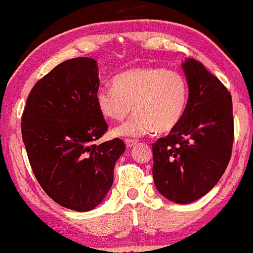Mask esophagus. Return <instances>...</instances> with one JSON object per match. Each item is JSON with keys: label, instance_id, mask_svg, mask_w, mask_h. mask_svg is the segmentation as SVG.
Here are the masks:
<instances>
[{"label": "esophagus", "instance_id": "1", "mask_svg": "<svg viewBox=\"0 0 253 253\" xmlns=\"http://www.w3.org/2000/svg\"><path fill=\"white\" fill-rule=\"evenodd\" d=\"M125 144H126V146L128 148H132V147H134L136 144H138V141H136V140H133V139H126L125 140Z\"/></svg>", "mask_w": 253, "mask_h": 253}]
</instances>
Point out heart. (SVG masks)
Listing matches in <instances>:
<instances>
[{
    "instance_id": "obj_1",
    "label": "heart",
    "mask_w": 253,
    "mask_h": 253,
    "mask_svg": "<svg viewBox=\"0 0 253 253\" xmlns=\"http://www.w3.org/2000/svg\"><path fill=\"white\" fill-rule=\"evenodd\" d=\"M188 101L187 80L181 73L161 67H135L119 74L113 87H101L95 94L100 114L109 120H124L113 129L115 136L140 138L158 130L175 128Z\"/></svg>"
}]
</instances>
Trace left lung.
<instances>
[{
	"mask_svg": "<svg viewBox=\"0 0 253 253\" xmlns=\"http://www.w3.org/2000/svg\"><path fill=\"white\" fill-rule=\"evenodd\" d=\"M188 101L180 123L152 144L153 180L164 197L188 204L210 192L224 174L232 153V97L202 62L182 63Z\"/></svg>",
	"mask_w": 253,
	"mask_h": 253,
	"instance_id": "1",
	"label": "left lung"
}]
</instances>
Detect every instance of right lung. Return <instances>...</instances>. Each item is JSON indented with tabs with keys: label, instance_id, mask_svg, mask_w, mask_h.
<instances>
[{
	"label": "right lung",
	"instance_id": "obj_1",
	"mask_svg": "<svg viewBox=\"0 0 253 253\" xmlns=\"http://www.w3.org/2000/svg\"><path fill=\"white\" fill-rule=\"evenodd\" d=\"M99 82L95 60H67L36 82L21 118L39 184L54 202L79 212L102 202L126 150L118 138L95 144L108 129L95 103Z\"/></svg>",
	"mask_w": 253,
	"mask_h": 253
}]
</instances>
